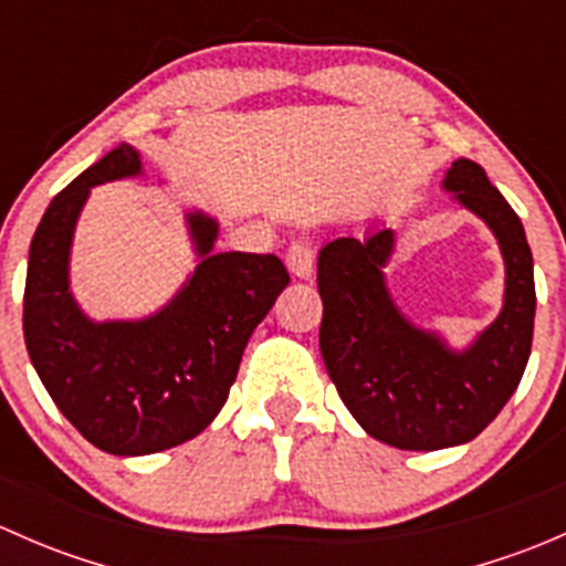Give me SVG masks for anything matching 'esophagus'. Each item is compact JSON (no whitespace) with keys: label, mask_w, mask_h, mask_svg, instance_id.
I'll use <instances>...</instances> for the list:
<instances>
[{"label":"esophagus","mask_w":566,"mask_h":566,"mask_svg":"<svg viewBox=\"0 0 566 566\" xmlns=\"http://www.w3.org/2000/svg\"><path fill=\"white\" fill-rule=\"evenodd\" d=\"M287 268L293 276L298 279H310L312 271H315V251H312L310 243L295 241L290 243L287 249Z\"/></svg>","instance_id":"obj_1"}]
</instances>
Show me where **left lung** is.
<instances>
[{
  "mask_svg": "<svg viewBox=\"0 0 566 566\" xmlns=\"http://www.w3.org/2000/svg\"><path fill=\"white\" fill-rule=\"evenodd\" d=\"M441 188L484 221L504 260L501 312L465 347L416 325L394 301L391 227L334 238L317 254L325 369L364 432L408 452L473 441L515 394L534 336V256L517 213L468 158L447 169Z\"/></svg>",
  "mask_w": 566,
  "mask_h": 566,
  "instance_id": "left-lung-1",
  "label": "left lung"
}]
</instances>
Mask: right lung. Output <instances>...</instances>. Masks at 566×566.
Listing matches in <instances>:
<instances>
[{"label": "right lung", "instance_id": "1", "mask_svg": "<svg viewBox=\"0 0 566 566\" xmlns=\"http://www.w3.org/2000/svg\"><path fill=\"white\" fill-rule=\"evenodd\" d=\"M142 175V153L119 142L56 193L32 238L24 287L38 378L93 447L119 458L191 441L219 416L249 336L290 284L279 256L213 251L219 219L186 208L197 265L172 298L145 317H90L71 290L78 216L95 186Z\"/></svg>", "mask_w": 566, "mask_h": 566}]
</instances>
